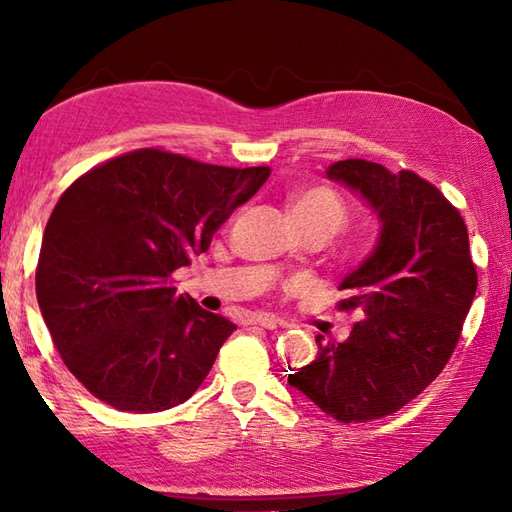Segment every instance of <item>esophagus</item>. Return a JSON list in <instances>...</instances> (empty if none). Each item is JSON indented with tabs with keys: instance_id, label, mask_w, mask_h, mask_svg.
Wrapping results in <instances>:
<instances>
[{
	"instance_id": "obj_1",
	"label": "esophagus",
	"mask_w": 512,
	"mask_h": 512,
	"mask_svg": "<svg viewBox=\"0 0 512 512\" xmlns=\"http://www.w3.org/2000/svg\"><path fill=\"white\" fill-rule=\"evenodd\" d=\"M250 325L262 327V329H277V327H282V320H277V318H268V316H257V318L250 320Z\"/></svg>"
}]
</instances>
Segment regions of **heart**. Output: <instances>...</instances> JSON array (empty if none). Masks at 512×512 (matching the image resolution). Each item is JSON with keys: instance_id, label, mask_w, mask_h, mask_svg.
I'll list each match as a JSON object with an SVG mask.
<instances>
[{"instance_id": "heart-1", "label": "heart", "mask_w": 512, "mask_h": 512, "mask_svg": "<svg viewBox=\"0 0 512 512\" xmlns=\"http://www.w3.org/2000/svg\"><path fill=\"white\" fill-rule=\"evenodd\" d=\"M291 216L300 221L325 223L327 228L336 232L345 221V205L334 192L325 187H314L307 192H300L291 201Z\"/></svg>"}]
</instances>
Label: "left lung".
I'll list each match as a JSON object with an SVG mask.
<instances>
[{"label":"left lung","instance_id":"8db88e82","mask_svg":"<svg viewBox=\"0 0 512 512\" xmlns=\"http://www.w3.org/2000/svg\"><path fill=\"white\" fill-rule=\"evenodd\" d=\"M327 178L352 189L381 228L372 253L339 284V309H357L361 320L343 343L318 334L316 359L289 384L339 422H368L400 411L445 368L476 268L463 216L418 173L339 160Z\"/></svg>","mask_w":512,"mask_h":512}]
</instances>
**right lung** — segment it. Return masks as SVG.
<instances>
[{
	"instance_id": "1",
	"label": "right lung",
	"mask_w": 512,
	"mask_h": 512,
	"mask_svg": "<svg viewBox=\"0 0 512 512\" xmlns=\"http://www.w3.org/2000/svg\"><path fill=\"white\" fill-rule=\"evenodd\" d=\"M268 167H216L140 149L81 176L42 237L36 296L69 372L119 411L187 402L237 325L178 296L171 273L205 253Z\"/></svg>"
}]
</instances>
